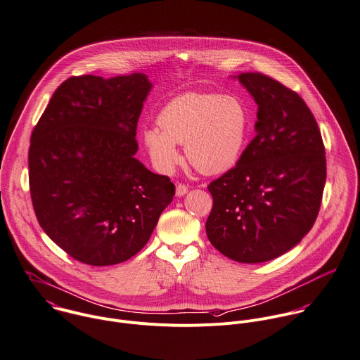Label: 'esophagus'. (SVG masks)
<instances>
[{"label": "esophagus", "instance_id": "obj_1", "mask_svg": "<svg viewBox=\"0 0 360 360\" xmlns=\"http://www.w3.org/2000/svg\"><path fill=\"white\" fill-rule=\"evenodd\" d=\"M187 191H188V187H187L186 184H183V183H177V186H176V194H177L179 197L184 195Z\"/></svg>", "mask_w": 360, "mask_h": 360}]
</instances>
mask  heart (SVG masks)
Listing matches in <instances>:
<instances>
[{
    "instance_id": "1",
    "label": "heart",
    "mask_w": 360,
    "mask_h": 360,
    "mask_svg": "<svg viewBox=\"0 0 360 360\" xmlns=\"http://www.w3.org/2000/svg\"><path fill=\"white\" fill-rule=\"evenodd\" d=\"M158 124L143 132L155 163L170 170L184 145L190 165L204 174H219L236 165L249 132V112L233 94L184 93L160 111Z\"/></svg>"
}]
</instances>
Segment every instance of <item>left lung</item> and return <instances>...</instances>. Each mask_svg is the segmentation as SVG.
I'll return each instance as SVG.
<instances>
[{
    "mask_svg": "<svg viewBox=\"0 0 360 360\" xmlns=\"http://www.w3.org/2000/svg\"><path fill=\"white\" fill-rule=\"evenodd\" d=\"M238 80L257 108L256 136L236 166L208 184L205 229L214 248L240 263H262L294 248L322 201L326 159L318 124L291 89L263 73Z\"/></svg>",
    "mask_w": 360,
    "mask_h": 360,
    "instance_id": "obj_1",
    "label": "left lung"
}]
</instances>
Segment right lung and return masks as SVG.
<instances>
[{"label":"right lung","mask_w":360,"mask_h":360,"mask_svg":"<svg viewBox=\"0 0 360 360\" xmlns=\"http://www.w3.org/2000/svg\"><path fill=\"white\" fill-rule=\"evenodd\" d=\"M152 84L142 73L75 76L34 128L30 190L39 225L73 259L110 266L149 240L176 187L134 155Z\"/></svg>","instance_id":"obj_1"}]
</instances>
